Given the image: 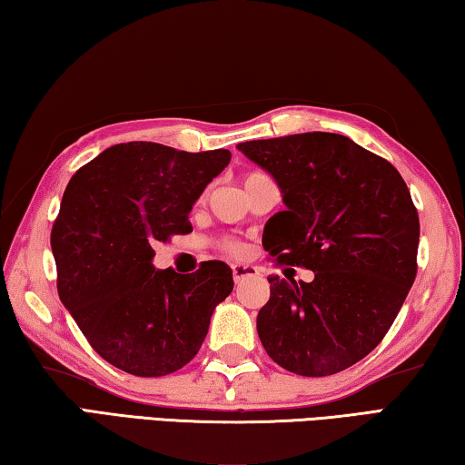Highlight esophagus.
<instances>
[{
  "label": "esophagus",
  "instance_id": "esophagus-1",
  "mask_svg": "<svg viewBox=\"0 0 465 465\" xmlns=\"http://www.w3.org/2000/svg\"><path fill=\"white\" fill-rule=\"evenodd\" d=\"M232 274H233V281L240 282V281L248 279V277H258L261 271H258L256 266H252V264H232Z\"/></svg>",
  "mask_w": 465,
  "mask_h": 465
}]
</instances>
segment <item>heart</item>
Returning <instances> with one entry per match:
<instances>
[{
    "mask_svg": "<svg viewBox=\"0 0 465 465\" xmlns=\"http://www.w3.org/2000/svg\"><path fill=\"white\" fill-rule=\"evenodd\" d=\"M258 176H262V174H248L246 178H243V183H248V180H254ZM219 248H222L223 252H227V254H233L235 256V254H240V252H242V243L235 242V240L225 238V240L219 242Z\"/></svg>",
    "mask_w": 465,
    "mask_h": 465,
    "instance_id": "b5f03b06",
    "label": "heart"
}]
</instances>
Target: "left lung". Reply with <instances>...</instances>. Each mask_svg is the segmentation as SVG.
I'll return each instance as SVG.
<instances>
[{"label":"left lung","mask_w":465,"mask_h":465,"mask_svg":"<svg viewBox=\"0 0 465 465\" xmlns=\"http://www.w3.org/2000/svg\"><path fill=\"white\" fill-rule=\"evenodd\" d=\"M238 149L271 172L287 207L266 222L264 250L313 272L312 282L269 277L256 318L264 351L297 375L344 371L383 341L414 282L420 223L411 191L388 160L336 133Z\"/></svg>","instance_id":"left-lung-1"}]
</instances>
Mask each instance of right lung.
Segmentation results:
<instances>
[{"instance_id":"obj_1","label":"right lung","mask_w":465,"mask_h":465,"mask_svg":"<svg viewBox=\"0 0 465 465\" xmlns=\"http://www.w3.org/2000/svg\"><path fill=\"white\" fill-rule=\"evenodd\" d=\"M232 160L227 149L178 152L131 141L69 180L51 248L57 291L92 349L137 377L183 369L199 352L215 305L232 293L225 262L178 274L153 269V246L193 232L194 201Z\"/></svg>"}]
</instances>
